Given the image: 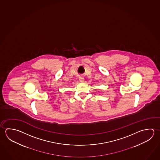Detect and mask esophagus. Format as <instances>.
<instances>
[{"label": "esophagus", "mask_w": 160, "mask_h": 160, "mask_svg": "<svg viewBox=\"0 0 160 160\" xmlns=\"http://www.w3.org/2000/svg\"><path fill=\"white\" fill-rule=\"evenodd\" d=\"M79 80L81 82H83L84 81V79L83 78H79Z\"/></svg>", "instance_id": "obj_1"}]
</instances>
